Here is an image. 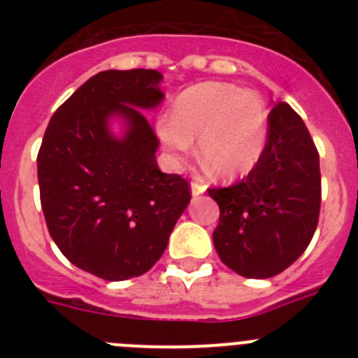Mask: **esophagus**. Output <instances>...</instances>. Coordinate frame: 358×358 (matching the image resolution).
I'll return each instance as SVG.
<instances>
[{
    "label": "esophagus",
    "mask_w": 358,
    "mask_h": 358,
    "mask_svg": "<svg viewBox=\"0 0 358 358\" xmlns=\"http://www.w3.org/2000/svg\"><path fill=\"white\" fill-rule=\"evenodd\" d=\"M189 189H192V195H194V197H199V195H202L204 192H206V185H201V182H192Z\"/></svg>",
    "instance_id": "1"
}]
</instances>
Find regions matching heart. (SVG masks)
Returning <instances> with one entry per match:
<instances>
[{
    "instance_id": "heart-1",
    "label": "heart",
    "mask_w": 358,
    "mask_h": 358,
    "mask_svg": "<svg viewBox=\"0 0 358 358\" xmlns=\"http://www.w3.org/2000/svg\"><path fill=\"white\" fill-rule=\"evenodd\" d=\"M156 131L173 166L192 154L199 140L202 163L224 181H233L251 172L264 156L268 113L255 91L204 82L177 98L172 120L161 118Z\"/></svg>"
}]
</instances>
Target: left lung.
I'll list each match as a JSON object with an SVG mask.
<instances>
[{
	"instance_id": "8db88e82",
	"label": "left lung",
	"mask_w": 358,
	"mask_h": 358,
	"mask_svg": "<svg viewBox=\"0 0 358 358\" xmlns=\"http://www.w3.org/2000/svg\"><path fill=\"white\" fill-rule=\"evenodd\" d=\"M273 103L258 164L236 185L210 189L220 208L213 231L220 260L256 280L276 276L305 252L321 208L317 148L296 110Z\"/></svg>"
}]
</instances>
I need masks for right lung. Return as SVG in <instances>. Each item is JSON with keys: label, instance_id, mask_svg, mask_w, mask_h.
Wrapping results in <instances>:
<instances>
[{"label": "right lung", "instance_id": "1", "mask_svg": "<svg viewBox=\"0 0 358 358\" xmlns=\"http://www.w3.org/2000/svg\"><path fill=\"white\" fill-rule=\"evenodd\" d=\"M161 82L156 69L96 73L55 110L37 156L53 242L107 281L152 268L192 199L181 176L157 169L159 141L143 110L163 102Z\"/></svg>", "mask_w": 358, "mask_h": 358}]
</instances>
